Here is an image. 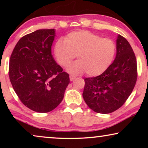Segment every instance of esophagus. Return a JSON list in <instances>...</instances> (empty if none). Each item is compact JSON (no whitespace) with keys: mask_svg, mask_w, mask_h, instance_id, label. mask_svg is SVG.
<instances>
[{"mask_svg":"<svg viewBox=\"0 0 148 148\" xmlns=\"http://www.w3.org/2000/svg\"><path fill=\"white\" fill-rule=\"evenodd\" d=\"M75 78H76V76H74V75H70V80L71 81H73Z\"/></svg>","mask_w":148,"mask_h":148,"instance_id":"1","label":"esophagus"}]
</instances>
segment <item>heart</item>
Returning a JSON list of instances; mask_svg holds the SVG:
<instances>
[{
    "label": "heart",
    "mask_w": 148,
    "mask_h": 148,
    "mask_svg": "<svg viewBox=\"0 0 148 148\" xmlns=\"http://www.w3.org/2000/svg\"><path fill=\"white\" fill-rule=\"evenodd\" d=\"M57 61L66 67L76 56L78 59L68 68L75 74L86 72L89 76H99L109 68L116 53V44L113 40L88 31H77L69 33L64 39L60 38L55 45Z\"/></svg>",
    "instance_id": "obj_1"
}]
</instances>
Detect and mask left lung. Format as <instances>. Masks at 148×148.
<instances>
[{
  "instance_id": "1",
  "label": "left lung",
  "mask_w": 148,
  "mask_h": 148,
  "mask_svg": "<svg viewBox=\"0 0 148 148\" xmlns=\"http://www.w3.org/2000/svg\"><path fill=\"white\" fill-rule=\"evenodd\" d=\"M116 59L102 74L84 79L83 97L90 108L99 114L116 111L125 103L137 80V63L133 49L118 35Z\"/></svg>"
}]
</instances>
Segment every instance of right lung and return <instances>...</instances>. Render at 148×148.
Instances as JSON below:
<instances>
[{"instance_id": "right-lung-1", "label": "right lung", "mask_w": 148, "mask_h": 148, "mask_svg": "<svg viewBox=\"0 0 148 148\" xmlns=\"http://www.w3.org/2000/svg\"><path fill=\"white\" fill-rule=\"evenodd\" d=\"M55 29H40L25 35L10 59L9 77L25 106L47 113L61 103L70 83L69 75L51 53Z\"/></svg>"}]
</instances>
